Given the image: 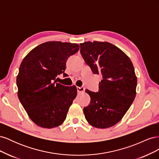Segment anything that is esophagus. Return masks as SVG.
<instances>
[{
  "instance_id": "1",
  "label": "esophagus",
  "mask_w": 159,
  "mask_h": 159,
  "mask_svg": "<svg viewBox=\"0 0 159 159\" xmlns=\"http://www.w3.org/2000/svg\"><path fill=\"white\" fill-rule=\"evenodd\" d=\"M77 91L78 93H83L85 91L84 87H77Z\"/></svg>"
}]
</instances>
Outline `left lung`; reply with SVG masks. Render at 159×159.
I'll list each match as a JSON object with an SVG mask.
<instances>
[{
	"mask_svg": "<svg viewBox=\"0 0 159 159\" xmlns=\"http://www.w3.org/2000/svg\"><path fill=\"white\" fill-rule=\"evenodd\" d=\"M80 53L94 74L102 75L99 91L85 89L90 103L85 117L94 127L105 129L120 121L136 96L137 79L133 65L125 53L109 42L80 44Z\"/></svg>",
	"mask_w": 159,
	"mask_h": 159,
	"instance_id": "1",
	"label": "left lung"
}]
</instances>
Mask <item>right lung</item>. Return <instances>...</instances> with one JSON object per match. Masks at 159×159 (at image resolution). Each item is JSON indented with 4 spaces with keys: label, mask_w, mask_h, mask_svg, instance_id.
Returning a JSON list of instances; mask_svg holds the SVG:
<instances>
[{
    "label": "right lung",
    "mask_w": 159,
    "mask_h": 159,
    "mask_svg": "<svg viewBox=\"0 0 159 159\" xmlns=\"http://www.w3.org/2000/svg\"><path fill=\"white\" fill-rule=\"evenodd\" d=\"M79 49L77 44L48 42L34 48L22 60L16 78L18 97L37 125L50 129L65 121L77 88L56 83V78L66 75L67 60Z\"/></svg>",
    "instance_id": "right-lung-1"
}]
</instances>
